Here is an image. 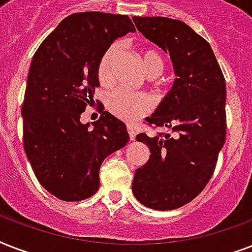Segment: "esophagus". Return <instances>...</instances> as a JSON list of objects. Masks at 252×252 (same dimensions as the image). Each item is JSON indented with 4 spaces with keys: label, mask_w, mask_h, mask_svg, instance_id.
<instances>
[{
    "label": "esophagus",
    "mask_w": 252,
    "mask_h": 252,
    "mask_svg": "<svg viewBox=\"0 0 252 252\" xmlns=\"http://www.w3.org/2000/svg\"><path fill=\"white\" fill-rule=\"evenodd\" d=\"M126 130H128V134H129V140H132V141H133L134 138H136V130L133 129V126H126Z\"/></svg>",
    "instance_id": "obj_1"
}]
</instances>
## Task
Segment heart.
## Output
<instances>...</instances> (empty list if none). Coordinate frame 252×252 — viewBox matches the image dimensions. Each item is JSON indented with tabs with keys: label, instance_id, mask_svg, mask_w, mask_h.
Here are the masks:
<instances>
[{
	"label": "heart",
	"instance_id": "b5f03b06",
	"mask_svg": "<svg viewBox=\"0 0 252 252\" xmlns=\"http://www.w3.org/2000/svg\"><path fill=\"white\" fill-rule=\"evenodd\" d=\"M118 52L119 45L115 43L111 44L99 59L96 66V78L102 86H108L111 84V68L115 57L118 56ZM140 63L144 73L149 78L158 77L165 68L163 57L154 48H142L140 51ZM158 86L161 87L162 82H159ZM106 108L115 118L120 119L123 122L133 123L146 116L153 110V102L148 95L129 94L126 91L116 90L107 95Z\"/></svg>",
	"mask_w": 252,
	"mask_h": 252
}]
</instances>
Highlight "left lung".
<instances>
[{
  "mask_svg": "<svg viewBox=\"0 0 252 252\" xmlns=\"http://www.w3.org/2000/svg\"><path fill=\"white\" fill-rule=\"evenodd\" d=\"M140 32L168 52L176 80L171 91L146 124L167 126L171 133L137 141L150 157L136 170L132 191L145 207L171 211L192 201L215 172L226 138L225 77L203 36L178 19L133 17Z\"/></svg>",
  "mask_w": 252,
  "mask_h": 252,
  "instance_id": "8db88e82",
  "label": "left lung"
}]
</instances>
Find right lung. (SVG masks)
Returning <instances> with one entry per match:
<instances>
[{"mask_svg": "<svg viewBox=\"0 0 252 252\" xmlns=\"http://www.w3.org/2000/svg\"><path fill=\"white\" fill-rule=\"evenodd\" d=\"M129 31L136 29L126 15L74 13L33 55L22 104L23 148L39 183L57 199L94 195L102 162L129 140L126 124L104 108L91 129L81 123L99 86V59Z\"/></svg>", "mask_w": 252, "mask_h": 252, "instance_id": "1", "label": "right lung"}]
</instances>
